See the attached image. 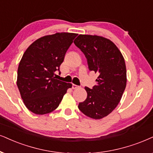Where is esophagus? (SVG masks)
Wrapping results in <instances>:
<instances>
[{
    "instance_id": "obj_1",
    "label": "esophagus",
    "mask_w": 153,
    "mask_h": 153,
    "mask_svg": "<svg viewBox=\"0 0 153 153\" xmlns=\"http://www.w3.org/2000/svg\"><path fill=\"white\" fill-rule=\"evenodd\" d=\"M78 88H79V86L76 85H75V84H73V85H72V89H73V90H74V89Z\"/></svg>"
}]
</instances>
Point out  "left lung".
<instances>
[{"mask_svg":"<svg viewBox=\"0 0 153 153\" xmlns=\"http://www.w3.org/2000/svg\"><path fill=\"white\" fill-rule=\"evenodd\" d=\"M74 44L86 57L89 70L99 73L96 85L85 88L88 96L78 108L92 119H102L117 107L125 90L124 59L117 46L102 36L80 34Z\"/></svg>","mask_w":153,"mask_h":153,"instance_id":"left-lung-1","label":"left lung"}]
</instances>
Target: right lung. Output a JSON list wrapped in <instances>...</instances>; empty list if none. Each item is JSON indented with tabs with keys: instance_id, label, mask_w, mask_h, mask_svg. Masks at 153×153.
I'll return each mask as SVG.
<instances>
[{
	"instance_id": "obj_1",
	"label": "right lung",
	"mask_w": 153,
	"mask_h": 153,
	"mask_svg": "<svg viewBox=\"0 0 153 153\" xmlns=\"http://www.w3.org/2000/svg\"><path fill=\"white\" fill-rule=\"evenodd\" d=\"M78 34L56 33L34 42L23 54L17 70V85L26 107L46 114L59 107L72 84L54 77Z\"/></svg>"
}]
</instances>
